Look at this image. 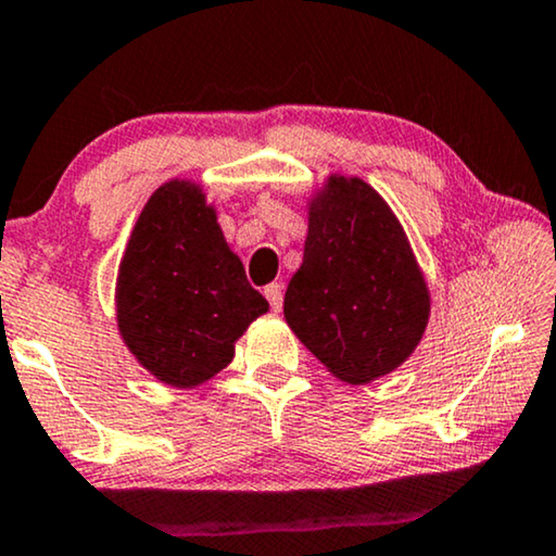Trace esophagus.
<instances>
[{"label": "esophagus", "instance_id": "1", "mask_svg": "<svg viewBox=\"0 0 556 556\" xmlns=\"http://www.w3.org/2000/svg\"><path fill=\"white\" fill-rule=\"evenodd\" d=\"M264 296L269 300V307L275 312H281V302H285V292H281L279 281H271L269 287H264Z\"/></svg>", "mask_w": 556, "mask_h": 556}]
</instances>
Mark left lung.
Wrapping results in <instances>:
<instances>
[{"label":"left lung","mask_w":556,"mask_h":556,"mask_svg":"<svg viewBox=\"0 0 556 556\" xmlns=\"http://www.w3.org/2000/svg\"><path fill=\"white\" fill-rule=\"evenodd\" d=\"M428 312L426 279L388 203L359 178L330 176L309 206L287 325L334 378L365 386L408 359Z\"/></svg>","instance_id":"left-lung-1"}]
</instances>
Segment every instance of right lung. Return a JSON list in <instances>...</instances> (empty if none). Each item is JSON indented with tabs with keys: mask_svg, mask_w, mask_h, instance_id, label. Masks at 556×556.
Returning <instances> with one entry per match:
<instances>
[{
	"mask_svg": "<svg viewBox=\"0 0 556 556\" xmlns=\"http://www.w3.org/2000/svg\"><path fill=\"white\" fill-rule=\"evenodd\" d=\"M267 309L199 186L163 184L140 211L118 275V327L138 363L168 386H201Z\"/></svg>",
	"mask_w": 556,
	"mask_h": 556,
	"instance_id": "right-lung-1",
	"label": "right lung"
}]
</instances>
